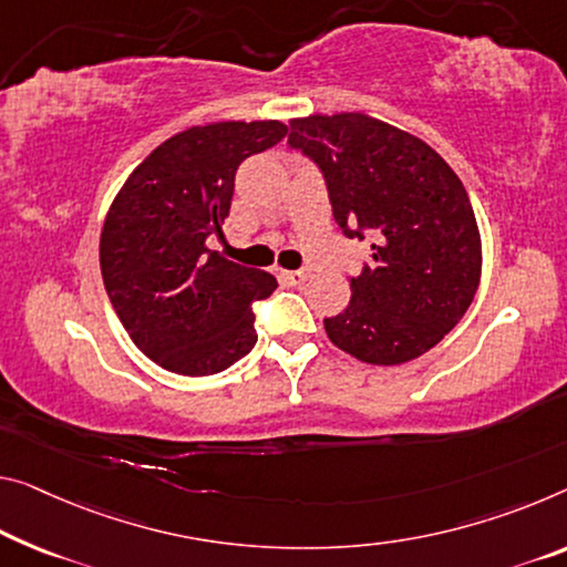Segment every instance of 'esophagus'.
<instances>
[{"instance_id":"obj_1","label":"esophagus","mask_w":567,"mask_h":567,"mask_svg":"<svg viewBox=\"0 0 567 567\" xmlns=\"http://www.w3.org/2000/svg\"><path fill=\"white\" fill-rule=\"evenodd\" d=\"M284 278H286V284H291V286H301V284L307 281V278H309V271H286V274H284Z\"/></svg>"}]
</instances>
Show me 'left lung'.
<instances>
[{
	"mask_svg": "<svg viewBox=\"0 0 567 567\" xmlns=\"http://www.w3.org/2000/svg\"><path fill=\"white\" fill-rule=\"evenodd\" d=\"M289 146L319 167L339 230L372 240L347 309L324 319L329 339L368 364L429 352L472 307L482 276L456 172L417 136L364 113L293 118Z\"/></svg>",
	"mask_w": 567,
	"mask_h": 567,
	"instance_id": "left-lung-1",
	"label": "left lung"
}]
</instances>
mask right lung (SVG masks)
<instances>
[{
    "instance_id": "right-lung-1",
    "label": "right lung",
    "mask_w": 567,
    "mask_h": 567,
    "mask_svg": "<svg viewBox=\"0 0 567 567\" xmlns=\"http://www.w3.org/2000/svg\"><path fill=\"white\" fill-rule=\"evenodd\" d=\"M286 134L281 121L193 126L156 146L113 199L101 233L103 286L159 368L203 378L254 350V303L276 291V278L205 240L223 238L240 164Z\"/></svg>"
}]
</instances>
